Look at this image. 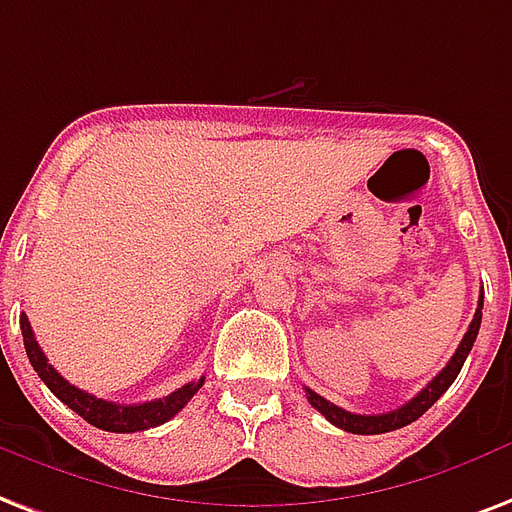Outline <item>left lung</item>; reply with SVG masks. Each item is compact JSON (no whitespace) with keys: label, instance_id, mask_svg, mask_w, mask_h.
Segmentation results:
<instances>
[{"label":"left lung","instance_id":"left-lung-1","mask_svg":"<svg viewBox=\"0 0 512 512\" xmlns=\"http://www.w3.org/2000/svg\"><path fill=\"white\" fill-rule=\"evenodd\" d=\"M481 308H483V295L478 300V311H475L473 322L467 327V333H464L462 343L456 346L454 357L448 360V365L440 370L438 376L432 378L424 389H421L419 395L408 400L405 405H400L397 411H389V413H376V416H365V413H351V411H343L338 405H333L330 400H325L322 395L317 392H311L306 389L308 395V403L314 405L322 416H325L330 424L335 427L346 429V432H354V435H381V432H392V429H400L405 424H411L421 416V413H427L432 405L438 403L440 395L446 392L448 386L454 384L456 376H459V370H462L464 360H467V354L473 349L475 338H478V330H481Z\"/></svg>","mask_w":512,"mask_h":512}]
</instances>
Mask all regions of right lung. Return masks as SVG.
<instances>
[{
	"label": "right lung",
	"mask_w": 512,
	"mask_h": 512,
	"mask_svg": "<svg viewBox=\"0 0 512 512\" xmlns=\"http://www.w3.org/2000/svg\"><path fill=\"white\" fill-rule=\"evenodd\" d=\"M21 333H23V346H26V354H29L31 368L37 370V376L45 381L50 392L61 400L64 405H69L77 416H83L88 424L104 429V432H142V429L158 427V424H166L169 419H174L187 403L190 397L204 386V376L198 381H190L177 392H171L169 397L163 400H150V403L142 405H117L109 403V400H101V397H93L83 389H77L66 381L61 373H58L53 365L45 357V351L39 349L37 338L31 333L29 317L21 314Z\"/></svg>",
	"instance_id": "right-lung-1"
}]
</instances>
